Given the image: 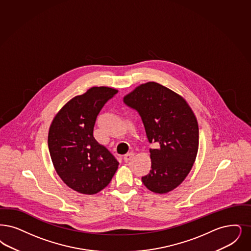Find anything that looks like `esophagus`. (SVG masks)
I'll list each match as a JSON object with an SVG mask.
<instances>
[{
  "label": "esophagus",
  "mask_w": 251,
  "mask_h": 251,
  "mask_svg": "<svg viewBox=\"0 0 251 251\" xmlns=\"http://www.w3.org/2000/svg\"><path fill=\"white\" fill-rule=\"evenodd\" d=\"M133 157H134V153H133V152H130V153H128V154H126V155L124 156V161H126V162H128V161H130Z\"/></svg>",
  "instance_id": "1"
}]
</instances>
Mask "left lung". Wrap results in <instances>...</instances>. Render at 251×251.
<instances>
[{"instance_id":"8db88e82","label":"left lung","mask_w":251,"mask_h":251,"mask_svg":"<svg viewBox=\"0 0 251 251\" xmlns=\"http://www.w3.org/2000/svg\"><path fill=\"white\" fill-rule=\"evenodd\" d=\"M124 102L138 111L150 143L151 169L142 177L155 193L178 187L191 172L199 148L197 119L186 100L156 82L141 84L124 96Z\"/></svg>"}]
</instances>
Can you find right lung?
I'll use <instances>...</instances> for the list:
<instances>
[{"mask_svg":"<svg viewBox=\"0 0 251 251\" xmlns=\"http://www.w3.org/2000/svg\"><path fill=\"white\" fill-rule=\"evenodd\" d=\"M117 92L109 87H92L67 101L51 122L49 150L53 166L61 180L82 194L103 190L118 170V161L93 136L97 116Z\"/></svg>","mask_w":251,"mask_h":251,"instance_id":"1","label":"right lung"}]
</instances>
